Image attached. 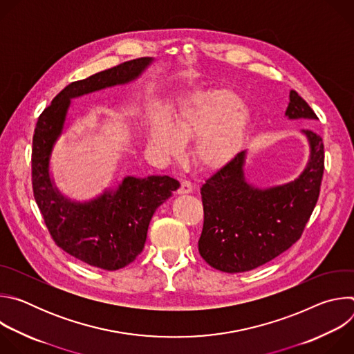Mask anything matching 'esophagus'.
<instances>
[{"instance_id":"obj_1","label":"esophagus","mask_w":354,"mask_h":354,"mask_svg":"<svg viewBox=\"0 0 354 354\" xmlns=\"http://www.w3.org/2000/svg\"><path fill=\"white\" fill-rule=\"evenodd\" d=\"M192 192H193V185H192V182H190V180H182L178 193H179V194H186V193H192Z\"/></svg>"}]
</instances>
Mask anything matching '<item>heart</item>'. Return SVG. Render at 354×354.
I'll return each mask as SVG.
<instances>
[{"label": "heart", "mask_w": 354, "mask_h": 354, "mask_svg": "<svg viewBox=\"0 0 354 354\" xmlns=\"http://www.w3.org/2000/svg\"><path fill=\"white\" fill-rule=\"evenodd\" d=\"M238 105L239 99L228 91L206 92L172 113L171 120L154 118L149 140L162 156L176 158L182 154L185 141L197 138V162L206 168H220L238 153L248 124L246 113L235 111Z\"/></svg>", "instance_id": "heart-1"}]
</instances>
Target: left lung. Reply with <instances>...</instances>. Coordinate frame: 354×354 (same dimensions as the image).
Here are the masks:
<instances>
[{
  "mask_svg": "<svg viewBox=\"0 0 354 354\" xmlns=\"http://www.w3.org/2000/svg\"><path fill=\"white\" fill-rule=\"evenodd\" d=\"M288 119L318 120L311 106L290 91ZM311 156L295 180L270 189L249 185L243 175V153L236 154L201 186L205 221L198 252L212 268L225 273L257 269L295 243L319 197L325 151L322 137L302 130Z\"/></svg>",
  "mask_w": 354,
  "mask_h": 354,
  "instance_id": "left-lung-1",
  "label": "left lung"
}]
</instances>
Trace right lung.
I'll return each mask as SVG.
<instances>
[{
    "instance_id": "1",
    "label": "right lung",
    "mask_w": 354,
    "mask_h": 354,
    "mask_svg": "<svg viewBox=\"0 0 354 354\" xmlns=\"http://www.w3.org/2000/svg\"><path fill=\"white\" fill-rule=\"evenodd\" d=\"M151 63L124 62L68 84L39 116L32 144V187L50 236L68 255L93 268L118 270L142 252L151 217L180 185L169 176L124 178L116 190L88 203H73L48 176V158L60 136L70 99L137 78Z\"/></svg>"
}]
</instances>
